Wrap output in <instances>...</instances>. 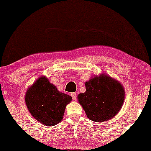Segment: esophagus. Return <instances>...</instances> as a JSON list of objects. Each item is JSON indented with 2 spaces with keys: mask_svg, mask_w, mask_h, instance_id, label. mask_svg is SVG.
Returning <instances> with one entry per match:
<instances>
[{
  "mask_svg": "<svg viewBox=\"0 0 151 151\" xmlns=\"http://www.w3.org/2000/svg\"><path fill=\"white\" fill-rule=\"evenodd\" d=\"M71 96L72 97V99L75 101L76 99H77V93H71Z\"/></svg>",
  "mask_w": 151,
  "mask_h": 151,
  "instance_id": "34e87169",
  "label": "esophagus"
}]
</instances>
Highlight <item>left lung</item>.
I'll return each mask as SVG.
<instances>
[{
    "label": "left lung",
    "mask_w": 151,
    "mask_h": 151,
    "mask_svg": "<svg viewBox=\"0 0 151 151\" xmlns=\"http://www.w3.org/2000/svg\"><path fill=\"white\" fill-rule=\"evenodd\" d=\"M86 91L78 95L87 116L95 122L113 118L121 109L125 91L120 83L107 75L95 76L85 83Z\"/></svg>",
    "instance_id": "left-lung-1"
}]
</instances>
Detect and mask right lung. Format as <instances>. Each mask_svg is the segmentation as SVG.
<instances>
[{
    "mask_svg": "<svg viewBox=\"0 0 151 151\" xmlns=\"http://www.w3.org/2000/svg\"><path fill=\"white\" fill-rule=\"evenodd\" d=\"M29 112L39 122L52 126L63 119L71 96L58 91L45 77H41L28 90L25 97Z\"/></svg>",
    "mask_w": 151,
    "mask_h": 151,
    "instance_id": "obj_1",
    "label": "right lung"
}]
</instances>
